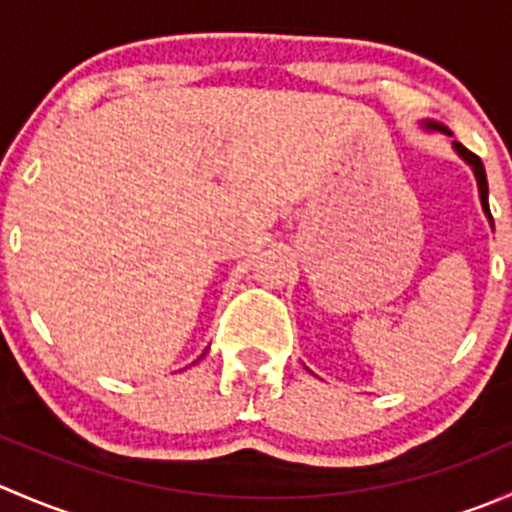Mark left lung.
Here are the masks:
<instances>
[{
	"label": "left lung",
	"mask_w": 512,
	"mask_h": 512,
	"mask_svg": "<svg viewBox=\"0 0 512 512\" xmlns=\"http://www.w3.org/2000/svg\"><path fill=\"white\" fill-rule=\"evenodd\" d=\"M421 126L426 128V131H438V133H443V136H453V133L448 131V128L443 126V123H438V121H423ZM451 146H453V151L458 153V158L466 160V163L471 165L473 175H476V183H478L480 205H483L485 218H488L490 227H493V215H490V208H488V178H485V168H483V163H480V158L476 156V153H471V151H468L466 146H461V143H458V141H453Z\"/></svg>",
	"instance_id": "left-lung-1"
}]
</instances>
